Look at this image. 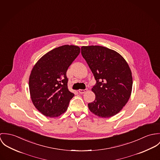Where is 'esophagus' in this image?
<instances>
[{
  "mask_svg": "<svg viewBox=\"0 0 160 160\" xmlns=\"http://www.w3.org/2000/svg\"><path fill=\"white\" fill-rule=\"evenodd\" d=\"M87 91V89H79L78 90V92H79L80 94H84Z\"/></svg>",
  "mask_w": 160,
  "mask_h": 160,
  "instance_id": "1",
  "label": "esophagus"
}]
</instances>
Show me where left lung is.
Returning a JSON list of instances; mask_svg holds the SVG:
<instances>
[{
  "instance_id": "left-lung-1",
  "label": "left lung",
  "mask_w": 160,
  "mask_h": 160,
  "mask_svg": "<svg viewBox=\"0 0 160 160\" xmlns=\"http://www.w3.org/2000/svg\"><path fill=\"white\" fill-rule=\"evenodd\" d=\"M81 50L96 81L92 88L96 98L88 104L89 110L102 118L116 115L131 94L132 77L128 63L120 54L104 47L83 46Z\"/></svg>"
}]
</instances>
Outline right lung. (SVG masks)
<instances>
[{"label":"right lung","instance_id":"right-lung-1","mask_svg":"<svg viewBox=\"0 0 160 160\" xmlns=\"http://www.w3.org/2000/svg\"><path fill=\"white\" fill-rule=\"evenodd\" d=\"M80 53L78 46L65 45L43 56L34 66L29 80L32 101L46 117L64 113L74 94L68 87L66 72Z\"/></svg>","mask_w":160,"mask_h":160}]
</instances>
